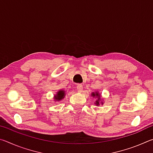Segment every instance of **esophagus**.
Returning <instances> with one entry per match:
<instances>
[{
	"label": "esophagus",
	"instance_id": "34e87169",
	"mask_svg": "<svg viewBox=\"0 0 153 153\" xmlns=\"http://www.w3.org/2000/svg\"><path fill=\"white\" fill-rule=\"evenodd\" d=\"M76 88L77 90V92H81L82 91V89H83V86L82 84H77V86H76Z\"/></svg>",
	"mask_w": 153,
	"mask_h": 153
}]
</instances>
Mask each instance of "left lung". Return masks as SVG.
I'll return each instance as SVG.
<instances>
[{
	"label": "left lung",
	"mask_w": 153,
	"mask_h": 153,
	"mask_svg": "<svg viewBox=\"0 0 153 153\" xmlns=\"http://www.w3.org/2000/svg\"><path fill=\"white\" fill-rule=\"evenodd\" d=\"M100 94L99 92L98 91H95V92H92L91 93V96L93 98H97V100L94 102V104L97 106H100V105L101 104L102 105L104 104L105 102L103 100L102 98H101V97H100Z\"/></svg>",
	"instance_id": "left-lung-1"
}]
</instances>
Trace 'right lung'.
Masks as SVG:
<instances>
[{
  "mask_svg": "<svg viewBox=\"0 0 153 153\" xmlns=\"http://www.w3.org/2000/svg\"><path fill=\"white\" fill-rule=\"evenodd\" d=\"M65 94H66V92L64 90H59V91L56 92V94L54 95L53 100H55V102L60 101V100H63L64 97H65Z\"/></svg>",
  "mask_w": 153,
  "mask_h": 153,
  "instance_id": "1",
  "label": "right lung"
}]
</instances>
